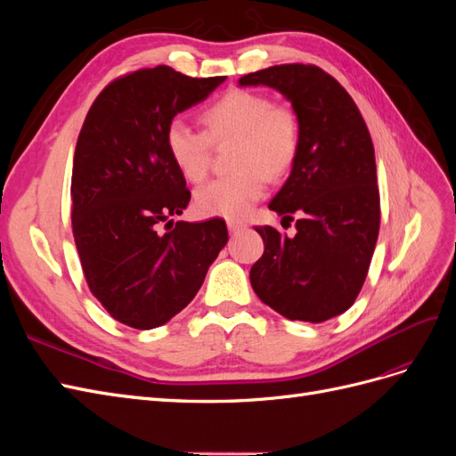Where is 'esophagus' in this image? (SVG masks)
<instances>
[{
  "instance_id": "esophagus-1",
  "label": "esophagus",
  "mask_w": 456,
  "mask_h": 456,
  "mask_svg": "<svg viewBox=\"0 0 456 456\" xmlns=\"http://www.w3.org/2000/svg\"><path fill=\"white\" fill-rule=\"evenodd\" d=\"M228 230L230 233H240L241 230H245V224L240 223V220H228Z\"/></svg>"
}]
</instances>
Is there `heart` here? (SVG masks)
Instances as JSON below:
<instances>
[{
  "mask_svg": "<svg viewBox=\"0 0 456 456\" xmlns=\"http://www.w3.org/2000/svg\"><path fill=\"white\" fill-rule=\"evenodd\" d=\"M201 121L203 133L173 121L165 131V148L188 183H201L211 167L213 146L233 142V173L201 186L196 207L205 216L243 218L265 196L266 178L280 181L291 171L300 146L298 119L265 93L232 89L203 110Z\"/></svg>",
  "mask_w": 456,
  "mask_h": 456,
  "instance_id": "b5f03b06",
  "label": "heart"
}]
</instances>
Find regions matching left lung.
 Listing matches in <instances>:
<instances>
[{"label":"left lung","instance_id":"8db88e82","mask_svg":"<svg viewBox=\"0 0 456 456\" xmlns=\"http://www.w3.org/2000/svg\"><path fill=\"white\" fill-rule=\"evenodd\" d=\"M240 86H266L291 102L300 146L270 209L287 236L256 226L265 255L251 268L258 298L293 322L322 323L360 295L379 238L380 196L375 148L352 96L312 64H280L247 74Z\"/></svg>","mask_w":456,"mask_h":456}]
</instances>
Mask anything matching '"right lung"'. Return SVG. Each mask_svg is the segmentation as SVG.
Returning <instances> with one entry per match:
<instances>
[{
    "instance_id": "obj_1",
    "label": "right lung",
    "mask_w": 456,
    "mask_h": 456,
    "mask_svg": "<svg viewBox=\"0 0 456 456\" xmlns=\"http://www.w3.org/2000/svg\"><path fill=\"white\" fill-rule=\"evenodd\" d=\"M223 81L169 66L136 70L104 87L79 131L72 232L81 268L102 308L133 329L159 327L186 308L228 241L223 218L173 223L190 190L165 148L173 118Z\"/></svg>"
}]
</instances>
